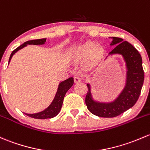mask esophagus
Masks as SVG:
<instances>
[{"label": "esophagus", "mask_w": 150, "mask_h": 150, "mask_svg": "<svg viewBox=\"0 0 150 150\" xmlns=\"http://www.w3.org/2000/svg\"><path fill=\"white\" fill-rule=\"evenodd\" d=\"M74 81H75V83H80V82L81 81V79H80L79 77L76 76L74 78Z\"/></svg>", "instance_id": "1"}]
</instances>
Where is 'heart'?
<instances>
[{"instance_id": "b5f03b06", "label": "heart", "mask_w": 150, "mask_h": 150, "mask_svg": "<svg viewBox=\"0 0 150 150\" xmlns=\"http://www.w3.org/2000/svg\"><path fill=\"white\" fill-rule=\"evenodd\" d=\"M105 50L100 45H95L93 42H87L77 49L75 58L78 59H86L88 64H96L102 60Z\"/></svg>"}]
</instances>
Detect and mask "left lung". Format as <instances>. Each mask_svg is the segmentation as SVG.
I'll return each mask as SVG.
<instances>
[{"label": "left lung", "instance_id": "obj_1", "mask_svg": "<svg viewBox=\"0 0 150 150\" xmlns=\"http://www.w3.org/2000/svg\"><path fill=\"white\" fill-rule=\"evenodd\" d=\"M111 45H116L109 54H119L127 63V83L119 97L111 103H98L93 100L90 85L87 84L88 93L86 104L91 113L104 118H112L121 114L132 108L137 101L144 79L142 57L136 48L121 38L113 37Z\"/></svg>", "mask_w": 150, "mask_h": 150}]
</instances>
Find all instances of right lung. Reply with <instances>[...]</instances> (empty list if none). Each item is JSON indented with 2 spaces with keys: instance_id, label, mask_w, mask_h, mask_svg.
<instances>
[{
  "instance_id": "right-lung-1",
  "label": "right lung",
  "mask_w": 150,
  "mask_h": 150,
  "mask_svg": "<svg viewBox=\"0 0 150 150\" xmlns=\"http://www.w3.org/2000/svg\"><path fill=\"white\" fill-rule=\"evenodd\" d=\"M45 42H46V39H33V40H29L24 42L23 45H20L19 47H17L16 49H15V50L12 52V53L11 54L10 58H9L8 62H10L13 55L15 54L18 50H21L23 47H26L27 45H43V44L45 43ZM73 83L74 80L72 78H68V79L61 82L59 85L57 92L54 100H53L52 103L50 104V105L48 108H46L45 110H44L42 112L34 113V114H29V113H25V114L27 115L28 116H30V117L31 118L38 119H51V118L56 116L59 113L61 108H62L63 100H64V98L66 93L67 92V91H68L71 87H72Z\"/></svg>"
}]
</instances>
